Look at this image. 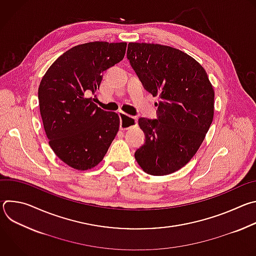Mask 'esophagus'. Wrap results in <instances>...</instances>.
Here are the masks:
<instances>
[{
	"label": "esophagus",
	"instance_id": "1",
	"mask_svg": "<svg viewBox=\"0 0 256 256\" xmlns=\"http://www.w3.org/2000/svg\"><path fill=\"white\" fill-rule=\"evenodd\" d=\"M120 118V130H126L138 124V118L134 116H130L124 112H118Z\"/></svg>",
	"mask_w": 256,
	"mask_h": 256
}]
</instances>
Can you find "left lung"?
Listing matches in <instances>:
<instances>
[{"label":"left lung","mask_w":256,"mask_h":256,"mask_svg":"<svg viewBox=\"0 0 256 256\" xmlns=\"http://www.w3.org/2000/svg\"><path fill=\"white\" fill-rule=\"evenodd\" d=\"M128 58L144 89L159 98L158 120L138 118L146 142L134 158L146 173L171 174L192 160L212 122V85L198 62L171 46L130 42Z\"/></svg>","instance_id":"obj_1"}]
</instances>
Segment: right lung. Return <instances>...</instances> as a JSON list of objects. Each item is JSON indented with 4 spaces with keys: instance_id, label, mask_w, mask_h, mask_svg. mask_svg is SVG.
<instances>
[{
    "instance_id": "right-lung-1",
    "label": "right lung",
    "mask_w": 256,
    "mask_h": 256,
    "mask_svg": "<svg viewBox=\"0 0 256 256\" xmlns=\"http://www.w3.org/2000/svg\"><path fill=\"white\" fill-rule=\"evenodd\" d=\"M126 42H94L70 48L48 68L38 88L40 109L54 154L76 170H89L105 156L120 130L116 112H105L88 96L102 72L120 62Z\"/></svg>"
}]
</instances>
